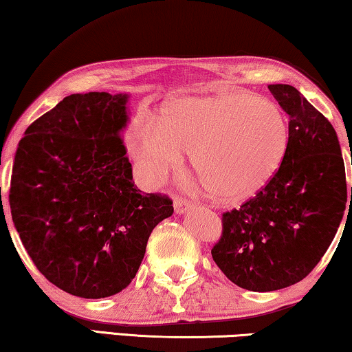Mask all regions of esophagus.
Segmentation results:
<instances>
[{
  "mask_svg": "<svg viewBox=\"0 0 352 352\" xmlns=\"http://www.w3.org/2000/svg\"><path fill=\"white\" fill-rule=\"evenodd\" d=\"M192 208H194V204H192V201L182 199V197H176L175 199V211L177 214H184Z\"/></svg>",
  "mask_w": 352,
  "mask_h": 352,
  "instance_id": "obj_1",
  "label": "esophagus"
}]
</instances>
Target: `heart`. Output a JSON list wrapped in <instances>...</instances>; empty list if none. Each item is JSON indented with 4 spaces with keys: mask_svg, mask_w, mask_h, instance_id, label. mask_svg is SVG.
<instances>
[{
    "mask_svg": "<svg viewBox=\"0 0 352 352\" xmlns=\"http://www.w3.org/2000/svg\"><path fill=\"white\" fill-rule=\"evenodd\" d=\"M287 147L288 126L277 105L242 91L173 100L129 139V152L153 184L176 171L187 153L206 189L223 200L261 189Z\"/></svg>",
    "mask_w": 352,
    "mask_h": 352,
    "instance_id": "b5f03b06",
    "label": "heart"
}]
</instances>
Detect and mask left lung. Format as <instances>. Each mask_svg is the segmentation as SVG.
I'll return each instance as SVG.
<instances>
[{
  "label": "left lung",
  "mask_w": 352,
  "mask_h": 352,
  "mask_svg": "<svg viewBox=\"0 0 352 352\" xmlns=\"http://www.w3.org/2000/svg\"><path fill=\"white\" fill-rule=\"evenodd\" d=\"M267 88L290 118L287 153L256 197L223 214L211 250L226 277L250 292L302 280L330 247L348 200L335 128L293 86Z\"/></svg>",
  "instance_id": "left-lung-1"
}]
</instances>
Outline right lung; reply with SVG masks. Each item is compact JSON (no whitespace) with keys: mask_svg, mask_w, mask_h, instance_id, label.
I'll list each match as a JSON object with an SVG mask.
<instances>
[{"mask_svg":"<svg viewBox=\"0 0 352 352\" xmlns=\"http://www.w3.org/2000/svg\"><path fill=\"white\" fill-rule=\"evenodd\" d=\"M128 99L67 96L27 128L14 157V228L38 271L75 296L98 300L126 288L153 228L175 211L168 197L134 186L120 138Z\"/></svg>","mask_w":352,"mask_h":352,"instance_id":"add662e5","label":"right lung"}]
</instances>
